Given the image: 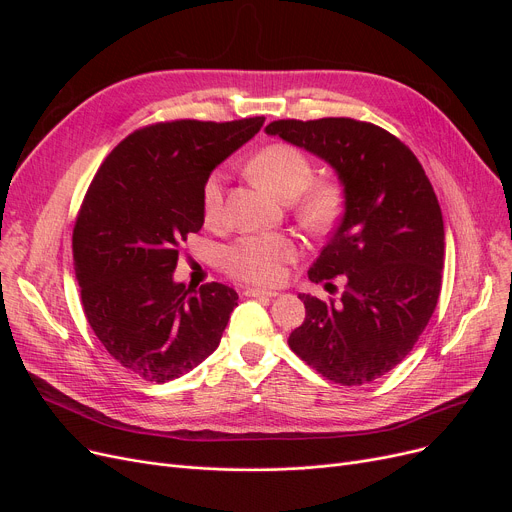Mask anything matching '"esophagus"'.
<instances>
[{
    "label": "esophagus",
    "instance_id": "esophagus-1",
    "mask_svg": "<svg viewBox=\"0 0 512 512\" xmlns=\"http://www.w3.org/2000/svg\"><path fill=\"white\" fill-rule=\"evenodd\" d=\"M245 294H247V297H261V299H274V297H278L276 290H263V288H253V286L247 288Z\"/></svg>",
    "mask_w": 512,
    "mask_h": 512
}]
</instances>
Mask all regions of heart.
Listing matches in <instances>:
<instances>
[{
    "label": "heart",
    "mask_w": 512,
    "mask_h": 512,
    "mask_svg": "<svg viewBox=\"0 0 512 512\" xmlns=\"http://www.w3.org/2000/svg\"><path fill=\"white\" fill-rule=\"evenodd\" d=\"M251 174L282 201L297 197V213L309 228H326L338 213L340 195L332 184H314L311 159L292 145L265 147L253 161ZM224 211V174L215 172L203 186V215L207 222H218ZM297 255V245L284 234L240 236L220 255L224 270L245 282L276 284L284 265Z\"/></svg>",
    "instance_id": "1"
}]
</instances>
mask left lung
Returning a JSON list of instances; mask_svg holds the SVG:
<instances>
[{"label":"left lung","instance_id":"8db88e82","mask_svg":"<svg viewBox=\"0 0 512 512\" xmlns=\"http://www.w3.org/2000/svg\"><path fill=\"white\" fill-rule=\"evenodd\" d=\"M265 132L330 164L344 213L309 267L311 282L346 278L338 303L299 294L303 326L288 344L342 386L373 382L405 359L432 317L444 267V220L413 151L351 118L278 120Z\"/></svg>","mask_w":512,"mask_h":512}]
</instances>
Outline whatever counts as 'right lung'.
<instances>
[{"mask_svg": "<svg viewBox=\"0 0 512 512\" xmlns=\"http://www.w3.org/2000/svg\"><path fill=\"white\" fill-rule=\"evenodd\" d=\"M265 118L176 120L134 130L105 157L72 234L80 301L122 367L164 384L218 348L238 294L174 282L178 249L199 232L209 174L251 141Z\"/></svg>", "mask_w": 512, "mask_h": 512, "instance_id": "1", "label": "right lung"}]
</instances>
